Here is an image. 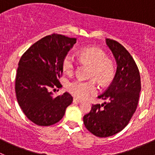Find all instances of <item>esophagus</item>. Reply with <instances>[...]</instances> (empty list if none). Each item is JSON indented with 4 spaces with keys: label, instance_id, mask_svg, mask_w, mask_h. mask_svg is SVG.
<instances>
[{
    "label": "esophagus",
    "instance_id": "1",
    "mask_svg": "<svg viewBox=\"0 0 155 155\" xmlns=\"http://www.w3.org/2000/svg\"><path fill=\"white\" fill-rule=\"evenodd\" d=\"M82 101H81V100H79L77 99V98H73V103H77V104H80V103H82Z\"/></svg>",
    "mask_w": 155,
    "mask_h": 155
}]
</instances>
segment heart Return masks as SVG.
<instances>
[{"mask_svg":"<svg viewBox=\"0 0 155 155\" xmlns=\"http://www.w3.org/2000/svg\"><path fill=\"white\" fill-rule=\"evenodd\" d=\"M81 61L90 65L89 77L94 79L101 85H106L111 82L115 73V67L110 60L107 59V54L102 49L95 47L83 48L79 52ZM62 68L68 76L75 72L76 62L71 53H68L62 60ZM68 91L76 97L85 99L90 94L97 92L94 80H76L68 85Z\"/></svg>","mask_w":155,"mask_h":155,"instance_id":"heart-1","label":"heart"}]
</instances>
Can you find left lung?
<instances>
[{"mask_svg": "<svg viewBox=\"0 0 155 155\" xmlns=\"http://www.w3.org/2000/svg\"><path fill=\"white\" fill-rule=\"evenodd\" d=\"M117 64L116 72L107 90L97 97L109 102L92 105L84 115L85 127L94 135L108 137L118 134L127 125L137 109L141 81L138 68L127 50L111 39H106Z\"/></svg>", "mask_w": 155, "mask_h": 155, "instance_id": "8db88e82", "label": "left lung"}]
</instances>
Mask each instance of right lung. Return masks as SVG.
<instances>
[{
    "instance_id": "add662e5",
    "label": "right lung",
    "mask_w": 155,
    "mask_h": 155,
    "mask_svg": "<svg viewBox=\"0 0 155 155\" xmlns=\"http://www.w3.org/2000/svg\"><path fill=\"white\" fill-rule=\"evenodd\" d=\"M76 43V38L53 34L33 44L18 62L15 76V94L21 110L39 126L58 122L71 104L68 92L53 97L51 87H60L62 60Z\"/></svg>"
}]
</instances>
